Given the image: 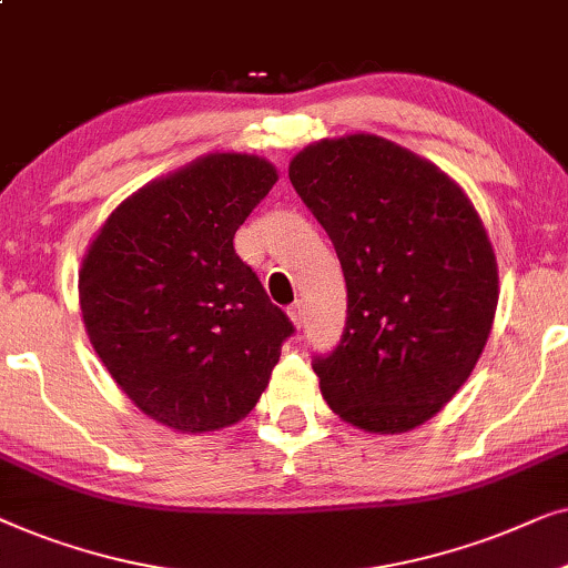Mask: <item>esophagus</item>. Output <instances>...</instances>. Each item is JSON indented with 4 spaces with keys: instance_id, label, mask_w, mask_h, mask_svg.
<instances>
[{
    "instance_id": "esophagus-1",
    "label": "esophagus",
    "mask_w": 568,
    "mask_h": 568,
    "mask_svg": "<svg viewBox=\"0 0 568 568\" xmlns=\"http://www.w3.org/2000/svg\"><path fill=\"white\" fill-rule=\"evenodd\" d=\"M288 316H291V322L296 324V327H301V324H304V304H301V301H296V304L288 308Z\"/></svg>"
}]
</instances>
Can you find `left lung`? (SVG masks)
Wrapping results in <instances>:
<instances>
[{"label": "left lung", "instance_id": "1", "mask_svg": "<svg viewBox=\"0 0 568 568\" xmlns=\"http://www.w3.org/2000/svg\"><path fill=\"white\" fill-rule=\"evenodd\" d=\"M288 176L347 288L343 339L314 361L322 397L368 434L413 430L457 395L494 327L486 225L457 181L376 134L306 145Z\"/></svg>", "mask_w": 568, "mask_h": 568}]
</instances>
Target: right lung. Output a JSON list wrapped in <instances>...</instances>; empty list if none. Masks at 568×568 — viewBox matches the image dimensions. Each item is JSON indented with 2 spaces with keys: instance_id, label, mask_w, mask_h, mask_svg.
Returning <instances> with one entry per match:
<instances>
[{
  "instance_id": "right-lung-1",
  "label": "right lung",
  "mask_w": 568,
  "mask_h": 568,
  "mask_svg": "<svg viewBox=\"0 0 568 568\" xmlns=\"http://www.w3.org/2000/svg\"><path fill=\"white\" fill-rule=\"evenodd\" d=\"M275 181L260 155L207 153L126 196L82 256L90 345L148 418L181 434L246 418L293 335L233 248Z\"/></svg>"
}]
</instances>
